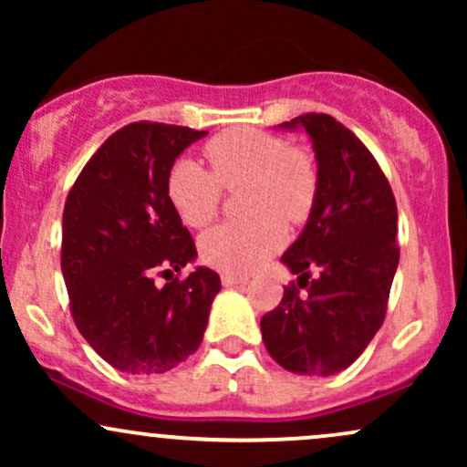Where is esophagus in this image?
<instances>
[{
  "mask_svg": "<svg viewBox=\"0 0 467 467\" xmlns=\"http://www.w3.org/2000/svg\"><path fill=\"white\" fill-rule=\"evenodd\" d=\"M222 283L226 287H233V285H241V283H248V276L245 275H230V272H223L222 275Z\"/></svg>",
  "mask_w": 467,
  "mask_h": 467,
  "instance_id": "1",
  "label": "esophagus"
}]
</instances>
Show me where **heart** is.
<instances>
[{
  "instance_id": "1",
  "label": "heart",
  "mask_w": 467,
  "mask_h": 467,
  "mask_svg": "<svg viewBox=\"0 0 467 467\" xmlns=\"http://www.w3.org/2000/svg\"><path fill=\"white\" fill-rule=\"evenodd\" d=\"M213 173L195 160H178L169 173V200L182 222L203 228L215 219L222 186L244 191L248 217L215 226L200 239V254L208 265L244 275L270 259L285 244L289 223H303L312 213L318 173L314 160L287 147L270 133L228 131L206 144Z\"/></svg>"
}]
</instances>
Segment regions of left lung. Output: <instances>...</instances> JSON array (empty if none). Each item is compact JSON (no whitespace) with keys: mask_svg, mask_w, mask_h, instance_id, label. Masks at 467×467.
Listing matches in <instances>:
<instances>
[{"mask_svg":"<svg viewBox=\"0 0 467 467\" xmlns=\"http://www.w3.org/2000/svg\"><path fill=\"white\" fill-rule=\"evenodd\" d=\"M276 130L307 133L318 192L281 256L296 283L261 318V336L283 368L327 378L351 367L384 323L400 264L398 206L373 155L336 118L305 114Z\"/></svg>","mask_w":467,"mask_h":467,"instance_id":"8db88e82","label":"left lung"}]
</instances>
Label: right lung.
<instances>
[{
	"label": "right lung",
	"mask_w": 467,
	"mask_h": 467,
	"mask_svg": "<svg viewBox=\"0 0 467 467\" xmlns=\"http://www.w3.org/2000/svg\"><path fill=\"white\" fill-rule=\"evenodd\" d=\"M206 131L133 122L80 171L63 211L61 270L80 336L118 371L164 373L200 347L217 272L197 265L191 233L169 200L175 160Z\"/></svg>",
	"instance_id": "add662e5"
}]
</instances>
